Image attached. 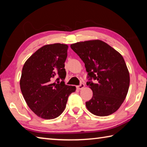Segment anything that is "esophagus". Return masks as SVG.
<instances>
[{
	"mask_svg": "<svg viewBox=\"0 0 147 147\" xmlns=\"http://www.w3.org/2000/svg\"><path fill=\"white\" fill-rule=\"evenodd\" d=\"M84 87H85V84H83V83H82V84H80L79 86H76V88L78 89H82L84 88Z\"/></svg>",
	"mask_w": 147,
	"mask_h": 147,
	"instance_id": "1",
	"label": "esophagus"
}]
</instances>
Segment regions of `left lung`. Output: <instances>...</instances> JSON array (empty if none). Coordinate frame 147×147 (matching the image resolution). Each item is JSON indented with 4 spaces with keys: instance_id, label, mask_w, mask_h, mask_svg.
<instances>
[{
    "instance_id": "obj_1",
    "label": "left lung",
    "mask_w": 147,
    "mask_h": 147,
    "mask_svg": "<svg viewBox=\"0 0 147 147\" xmlns=\"http://www.w3.org/2000/svg\"><path fill=\"white\" fill-rule=\"evenodd\" d=\"M71 48L85 63L93 96L86 102L91 113L108 116L120 108L127 95L130 74L123 57L100 40H90L71 45ZM94 79L95 83L91 80Z\"/></svg>"
}]
</instances>
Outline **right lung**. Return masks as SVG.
<instances>
[{"mask_svg":"<svg viewBox=\"0 0 147 147\" xmlns=\"http://www.w3.org/2000/svg\"><path fill=\"white\" fill-rule=\"evenodd\" d=\"M67 49V45H46L35 52L23 65L20 80L22 94L31 110L42 119H53L60 115L69 96L76 91L75 86L65 85L63 81ZM56 74L59 78L57 83H53Z\"/></svg>","mask_w":147,"mask_h":147,"instance_id":"right-lung-1","label":"right lung"}]
</instances>
